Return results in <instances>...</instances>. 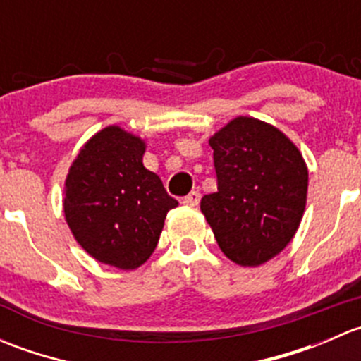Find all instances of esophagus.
Wrapping results in <instances>:
<instances>
[{
  "label": "esophagus",
  "instance_id": "obj_1",
  "mask_svg": "<svg viewBox=\"0 0 361 361\" xmlns=\"http://www.w3.org/2000/svg\"><path fill=\"white\" fill-rule=\"evenodd\" d=\"M199 201H201V194H199L197 190L190 192V194H188L187 197H183V204H185V206H190V207L199 206Z\"/></svg>",
  "mask_w": 361,
  "mask_h": 361
}]
</instances>
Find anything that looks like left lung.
I'll list each match as a JSON object with an SVG mask.
<instances>
[{"mask_svg": "<svg viewBox=\"0 0 361 361\" xmlns=\"http://www.w3.org/2000/svg\"><path fill=\"white\" fill-rule=\"evenodd\" d=\"M218 192L201 211L225 257L245 267L271 260L292 241L307 199V166L279 129L238 116L209 140Z\"/></svg>", "mask_w": 361, "mask_h": 361, "instance_id": "left-lung-1", "label": "left lung"}]
</instances>
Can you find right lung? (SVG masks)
I'll use <instances>...</instances> for the list:
<instances>
[{
	"mask_svg": "<svg viewBox=\"0 0 361 361\" xmlns=\"http://www.w3.org/2000/svg\"><path fill=\"white\" fill-rule=\"evenodd\" d=\"M145 148L122 127H104L83 145L64 185V216L76 243L123 271L150 258L167 211L178 206L143 166Z\"/></svg>",
	"mask_w": 361,
	"mask_h": 361,
	"instance_id": "add662e5",
	"label": "right lung"
}]
</instances>
